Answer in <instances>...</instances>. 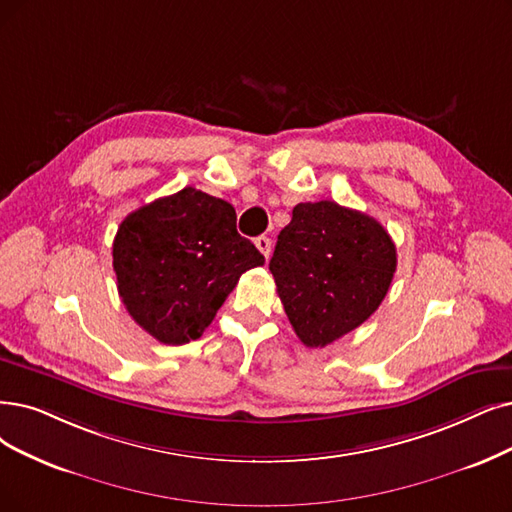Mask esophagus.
<instances>
[{"label": "esophagus", "instance_id": "1", "mask_svg": "<svg viewBox=\"0 0 512 512\" xmlns=\"http://www.w3.org/2000/svg\"><path fill=\"white\" fill-rule=\"evenodd\" d=\"M256 248L262 252V256L264 258H269L271 256V239L269 237H264V235H260V237H256Z\"/></svg>", "mask_w": 512, "mask_h": 512}]
</instances>
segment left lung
I'll return each mask as SVG.
<instances>
[{"instance_id": "1", "label": "left lung", "mask_w": 512, "mask_h": 512, "mask_svg": "<svg viewBox=\"0 0 512 512\" xmlns=\"http://www.w3.org/2000/svg\"><path fill=\"white\" fill-rule=\"evenodd\" d=\"M269 269L296 336L327 346L370 319L397 269V248L382 224L336 201L298 203Z\"/></svg>"}]
</instances>
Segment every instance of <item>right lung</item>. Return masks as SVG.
Returning a JSON list of instances; mask_svg holds the SVG:
<instances>
[{"label": "right lung", "instance_id": "obj_1", "mask_svg": "<svg viewBox=\"0 0 512 512\" xmlns=\"http://www.w3.org/2000/svg\"><path fill=\"white\" fill-rule=\"evenodd\" d=\"M260 264L231 203L193 187L128 214L113 241L121 302L163 344L197 340L239 277Z\"/></svg>", "mask_w": 512, "mask_h": 512}]
</instances>
